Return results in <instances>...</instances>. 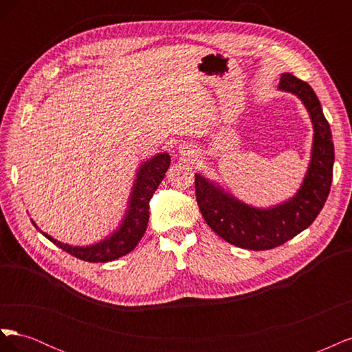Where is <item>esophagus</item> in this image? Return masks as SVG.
Returning <instances> with one entry per match:
<instances>
[{
    "mask_svg": "<svg viewBox=\"0 0 352 352\" xmlns=\"http://www.w3.org/2000/svg\"><path fill=\"white\" fill-rule=\"evenodd\" d=\"M180 154H182L184 157H194V151L192 150H190V148L189 146H180Z\"/></svg>",
    "mask_w": 352,
    "mask_h": 352,
    "instance_id": "obj_1",
    "label": "esophagus"
}]
</instances>
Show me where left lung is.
Segmentation results:
<instances>
[{
	"label": "left lung",
	"instance_id": "1",
	"mask_svg": "<svg viewBox=\"0 0 352 352\" xmlns=\"http://www.w3.org/2000/svg\"><path fill=\"white\" fill-rule=\"evenodd\" d=\"M279 89L301 100L314 131L310 164L296 194L280 204L258 208L195 173L197 202L207 225L226 242L245 250H272L305 230L322 211L332 185L335 150L320 101L310 85L291 73L282 74Z\"/></svg>",
	"mask_w": 352,
	"mask_h": 352
}]
</instances>
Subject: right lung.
<instances>
[{
    "instance_id": "right-lung-1",
    "label": "right lung",
    "mask_w": 352,
    "mask_h": 352,
    "mask_svg": "<svg viewBox=\"0 0 352 352\" xmlns=\"http://www.w3.org/2000/svg\"><path fill=\"white\" fill-rule=\"evenodd\" d=\"M168 166L170 155L167 153H158L150 160H145L136 172L132 192L119 226L100 242L83 245V247L69 245L42 232L35 225V221L32 223L47 239L79 260L89 263H107L120 258L123 255L129 254L142 239L148 226V219H150V211H148V208H150V199L158 185L162 184Z\"/></svg>"
}]
</instances>
